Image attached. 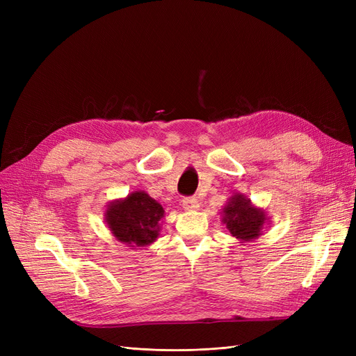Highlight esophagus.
<instances>
[{"instance_id":"1","label":"esophagus","mask_w":356,"mask_h":356,"mask_svg":"<svg viewBox=\"0 0 356 356\" xmlns=\"http://www.w3.org/2000/svg\"><path fill=\"white\" fill-rule=\"evenodd\" d=\"M182 208L186 211H196L199 208V200L196 197H184L182 199Z\"/></svg>"}]
</instances>
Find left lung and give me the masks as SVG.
I'll list each match as a JSON object with an SVG mask.
<instances>
[{
  "mask_svg": "<svg viewBox=\"0 0 356 356\" xmlns=\"http://www.w3.org/2000/svg\"><path fill=\"white\" fill-rule=\"evenodd\" d=\"M263 209L255 208L243 195H234L222 209V222L236 239L250 242L261 234L266 222Z\"/></svg>",
  "mask_w": 356,
  "mask_h": 356,
  "instance_id": "1",
  "label": "left lung"
}]
</instances>
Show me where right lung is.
<instances>
[{
    "mask_svg": "<svg viewBox=\"0 0 356 356\" xmlns=\"http://www.w3.org/2000/svg\"><path fill=\"white\" fill-rule=\"evenodd\" d=\"M165 211L145 191H134L126 199L114 200L105 212V221L117 241L127 246H147L159 238Z\"/></svg>",
    "mask_w": 356,
    "mask_h": 356,
    "instance_id": "right-lung-1",
    "label": "right lung"
}]
</instances>
